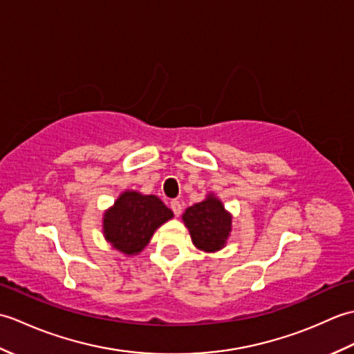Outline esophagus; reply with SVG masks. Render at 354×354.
Instances as JSON below:
<instances>
[{
    "label": "esophagus",
    "instance_id": "obj_1",
    "mask_svg": "<svg viewBox=\"0 0 354 354\" xmlns=\"http://www.w3.org/2000/svg\"><path fill=\"white\" fill-rule=\"evenodd\" d=\"M170 208H171V212H173V214H175L176 217L181 214V212H183V205H181V202L179 201H171L170 202Z\"/></svg>",
    "mask_w": 354,
    "mask_h": 354
}]
</instances>
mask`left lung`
I'll return each instance as SVG.
<instances>
[{
	"instance_id": "obj_1",
	"label": "left lung",
	"mask_w": 354,
	"mask_h": 354,
	"mask_svg": "<svg viewBox=\"0 0 354 354\" xmlns=\"http://www.w3.org/2000/svg\"><path fill=\"white\" fill-rule=\"evenodd\" d=\"M231 219L232 217L225 209L222 201L214 194H208L204 201L189 207L183 214L193 245L204 252L222 250L230 237Z\"/></svg>"
}]
</instances>
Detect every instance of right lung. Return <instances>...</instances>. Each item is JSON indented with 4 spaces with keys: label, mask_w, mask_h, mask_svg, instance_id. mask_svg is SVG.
Instances as JSON below:
<instances>
[{
    "label": "right lung",
    "mask_w": 354,
    "mask_h": 354,
    "mask_svg": "<svg viewBox=\"0 0 354 354\" xmlns=\"http://www.w3.org/2000/svg\"><path fill=\"white\" fill-rule=\"evenodd\" d=\"M173 217L171 209L155 194L123 192L103 214V236L117 251L137 255L153 232Z\"/></svg>",
    "instance_id": "obj_1"
}]
</instances>
